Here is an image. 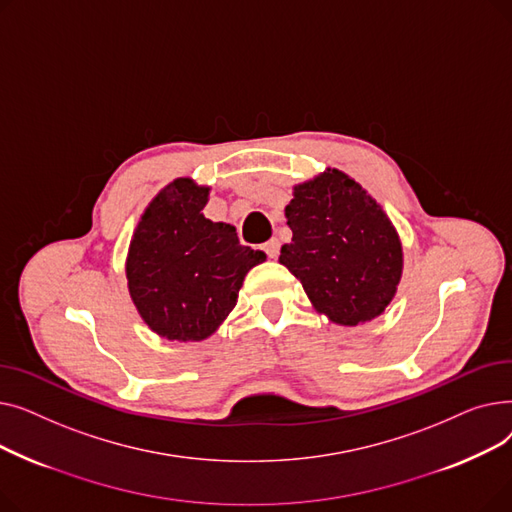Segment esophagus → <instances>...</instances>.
Returning <instances> with one entry per match:
<instances>
[{
	"label": "esophagus",
	"instance_id": "1",
	"mask_svg": "<svg viewBox=\"0 0 512 512\" xmlns=\"http://www.w3.org/2000/svg\"><path fill=\"white\" fill-rule=\"evenodd\" d=\"M263 251H265V255L270 257V259H276L278 253H280V240L278 238H270L263 245Z\"/></svg>",
	"mask_w": 512,
	"mask_h": 512
}]
</instances>
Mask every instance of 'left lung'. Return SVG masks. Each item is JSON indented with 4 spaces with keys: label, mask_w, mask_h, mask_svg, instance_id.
Here are the masks:
<instances>
[{
    "label": "left lung",
    "mask_w": 512,
    "mask_h": 512,
    "mask_svg": "<svg viewBox=\"0 0 512 512\" xmlns=\"http://www.w3.org/2000/svg\"><path fill=\"white\" fill-rule=\"evenodd\" d=\"M292 240L280 263L299 278L319 313L357 326L392 301L402 274V247L382 207L340 170L294 186L286 205Z\"/></svg>",
    "instance_id": "obj_1"
}]
</instances>
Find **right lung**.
Masks as SVG:
<instances>
[{
  "instance_id": "right-lung-1",
  "label": "right lung",
  "mask_w": 512,
  "mask_h": 512,
  "mask_svg": "<svg viewBox=\"0 0 512 512\" xmlns=\"http://www.w3.org/2000/svg\"><path fill=\"white\" fill-rule=\"evenodd\" d=\"M207 195L191 178L174 180L149 203L130 242V297L168 340L211 336L234 309L247 272L265 261L240 245L234 226L205 218Z\"/></svg>"
}]
</instances>
